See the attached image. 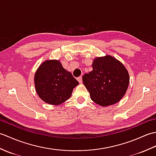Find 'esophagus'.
I'll return each instance as SVG.
<instances>
[{
  "label": "esophagus",
  "instance_id": "obj_1",
  "mask_svg": "<svg viewBox=\"0 0 156 156\" xmlns=\"http://www.w3.org/2000/svg\"><path fill=\"white\" fill-rule=\"evenodd\" d=\"M77 80H78V81L79 82V83H82V76H79V77H78L77 78Z\"/></svg>",
  "mask_w": 156,
  "mask_h": 156
}]
</instances>
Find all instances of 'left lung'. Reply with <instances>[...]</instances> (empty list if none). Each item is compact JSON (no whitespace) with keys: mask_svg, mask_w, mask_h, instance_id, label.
<instances>
[{"mask_svg":"<svg viewBox=\"0 0 156 156\" xmlns=\"http://www.w3.org/2000/svg\"><path fill=\"white\" fill-rule=\"evenodd\" d=\"M92 69L82 76L92 101L106 107L117 103L127 90L129 76L125 66L110 55L96 58Z\"/></svg>","mask_w":156,"mask_h":156,"instance_id":"obj_1","label":"left lung"}]
</instances>
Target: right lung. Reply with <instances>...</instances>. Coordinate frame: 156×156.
I'll return each mask as SVG.
<instances>
[{"mask_svg":"<svg viewBox=\"0 0 156 156\" xmlns=\"http://www.w3.org/2000/svg\"><path fill=\"white\" fill-rule=\"evenodd\" d=\"M35 89L48 104L58 105L67 101L79 82L66 71L58 60H48L39 66L35 75Z\"/></svg>","mask_w":156,"mask_h":156,"instance_id":"right-lung-1","label":"right lung"}]
</instances>
